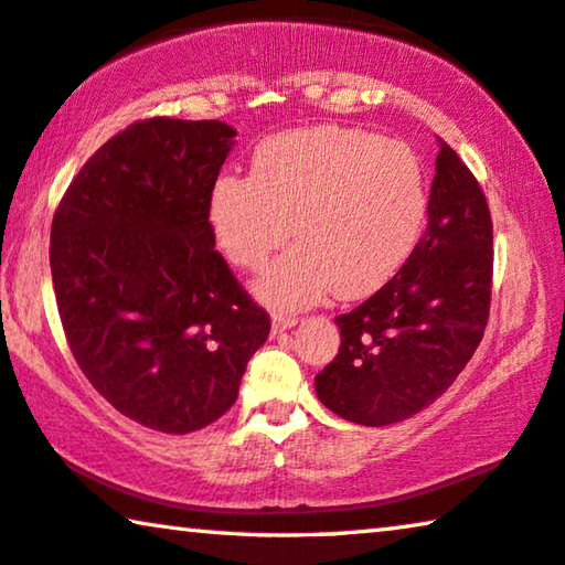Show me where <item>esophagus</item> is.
<instances>
[{
  "label": "esophagus",
  "mask_w": 565,
  "mask_h": 565,
  "mask_svg": "<svg viewBox=\"0 0 565 565\" xmlns=\"http://www.w3.org/2000/svg\"><path fill=\"white\" fill-rule=\"evenodd\" d=\"M298 323V318L296 316H290V313H280V310H277V313H273V329L275 331H285V329H292V326Z\"/></svg>",
  "instance_id": "obj_1"
}]
</instances>
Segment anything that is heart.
Here are the masks:
<instances>
[{"label": "heart", "mask_w": 565, "mask_h": 565, "mask_svg": "<svg viewBox=\"0 0 565 565\" xmlns=\"http://www.w3.org/2000/svg\"><path fill=\"white\" fill-rule=\"evenodd\" d=\"M428 183L418 152L351 127H313L269 137L252 175H224L211 191V224L234 265L263 269L302 242L259 280L277 308H302L333 290L356 300L377 292L418 244Z\"/></svg>", "instance_id": "heart-1"}]
</instances>
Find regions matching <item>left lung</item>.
Here are the masks:
<instances>
[{
  "label": "left lung",
  "instance_id": "obj_1",
  "mask_svg": "<svg viewBox=\"0 0 565 565\" xmlns=\"http://www.w3.org/2000/svg\"><path fill=\"white\" fill-rule=\"evenodd\" d=\"M492 242L487 195L444 142L428 226L390 282L337 316L341 347L316 374L318 399L343 420L390 425L444 395L484 337Z\"/></svg>",
  "mask_w": 565,
  "mask_h": 565
}]
</instances>
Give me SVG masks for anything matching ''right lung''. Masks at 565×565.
I'll list each match as a JSON object with an SVG mask.
<instances>
[{"mask_svg": "<svg viewBox=\"0 0 565 565\" xmlns=\"http://www.w3.org/2000/svg\"><path fill=\"white\" fill-rule=\"evenodd\" d=\"M234 135L216 119L135 121L84 162L53 214L71 354L106 403L152 430L222 418L269 333L209 222Z\"/></svg>", "mask_w": 565, "mask_h": 565, "instance_id": "1", "label": "right lung"}]
</instances>
